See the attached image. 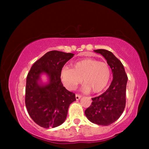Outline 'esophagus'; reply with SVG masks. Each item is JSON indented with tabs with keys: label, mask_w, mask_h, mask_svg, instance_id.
<instances>
[{
	"label": "esophagus",
	"mask_w": 149,
	"mask_h": 149,
	"mask_svg": "<svg viewBox=\"0 0 149 149\" xmlns=\"http://www.w3.org/2000/svg\"><path fill=\"white\" fill-rule=\"evenodd\" d=\"M81 98V95L78 94L75 95V99H76V100H79Z\"/></svg>",
	"instance_id": "esophagus-1"
}]
</instances>
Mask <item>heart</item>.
Segmentation results:
<instances>
[{"label":"heart","mask_w":149,"mask_h":149,"mask_svg":"<svg viewBox=\"0 0 149 149\" xmlns=\"http://www.w3.org/2000/svg\"><path fill=\"white\" fill-rule=\"evenodd\" d=\"M110 76L111 70L107 63L93 58L79 60L72 65V68L64 67L60 72V77L68 89H75L83 78L84 89L85 91L92 90L93 93L104 89Z\"/></svg>","instance_id":"1"}]
</instances>
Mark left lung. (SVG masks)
I'll list each match as a JSON object with an SVG mask.
<instances>
[{
    "label": "left lung",
    "instance_id": "8db88e82",
    "mask_svg": "<svg viewBox=\"0 0 149 149\" xmlns=\"http://www.w3.org/2000/svg\"><path fill=\"white\" fill-rule=\"evenodd\" d=\"M107 60L113 73V80L106 91L92 98L93 102L85 111L90 122L95 124L109 125L116 122L124 110L127 76L124 67L112 52L104 49L95 50Z\"/></svg>",
    "mask_w": 149,
    "mask_h": 149
}]
</instances>
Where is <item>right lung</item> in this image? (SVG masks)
Wrapping results in <instances>:
<instances>
[{"label": "right lung", "instance_id": "obj_1", "mask_svg": "<svg viewBox=\"0 0 149 149\" xmlns=\"http://www.w3.org/2000/svg\"><path fill=\"white\" fill-rule=\"evenodd\" d=\"M72 53L52 50L37 60L27 74L26 87V106L34 122L44 128L56 127L66 119L68 110L75 99L74 93L63 86L60 72L74 56ZM46 74L49 81L41 83L40 75Z\"/></svg>", "mask_w": 149, "mask_h": 149}]
</instances>
